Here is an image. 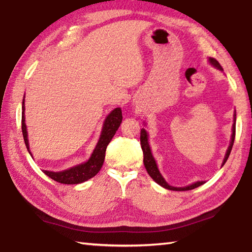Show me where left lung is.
Instances as JSON below:
<instances>
[{
    "label": "left lung",
    "mask_w": 252,
    "mask_h": 252,
    "mask_svg": "<svg viewBox=\"0 0 252 252\" xmlns=\"http://www.w3.org/2000/svg\"><path fill=\"white\" fill-rule=\"evenodd\" d=\"M209 61H210L211 64L213 66H216L217 69H219L222 71V66L220 65V63L217 61L216 59L210 58L209 59ZM234 136H236V113H234V123L232 126V134H231V141H230V146L227 150V153H225V157L223 159L222 162V165L225 163V161L228 160V158L230 156V152H231V149L233 146V142H234ZM140 142H141V148H142V151H143V163H144V167H146L147 171L149 173V176H150L153 180H155L158 185H160L161 187L165 188V189L168 190H173V191H188V190H192L194 188H198L200 186H202L204 181H197L192 183V185L190 186H187V187H183V188H177V187H172V186H169L165 180L163 179V177L161 176V173L159 172V169L157 167V163H156V160L155 158L152 157V153H151V149L150 146H149V142H148V133L147 131L144 129H141V133H140Z\"/></svg>",
    "instance_id": "obj_1"
}]
</instances>
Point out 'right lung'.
<instances>
[{
    "label": "right lung",
    "instance_id": "obj_1",
    "mask_svg": "<svg viewBox=\"0 0 252 252\" xmlns=\"http://www.w3.org/2000/svg\"><path fill=\"white\" fill-rule=\"evenodd\" d=\"M24 99L22 102V133L24 138L25 146L30 155L29 147V140H28V132H27V126H25V117H24ZM122 122V111L120 108H116L112 112H111L108 117H106L105 121L103 123V127H102L101 135L99 141L96 143V147L93 150L92 155L87 162L75 165L67 170H63L60 172H52L43 170V172L46 176L53 179L54 181L59 183H63V185H78V183L84 182L95 176V174L100 171L102 165H103L104 158H105V150L108 144L112 140L113 135L116 134L117 130L119 129Z\"/></svg>",
    "mask_w": 252,
    "mask_h": 252
}]
</instances>
